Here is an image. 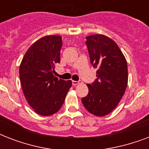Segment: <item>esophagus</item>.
<instances>
[{
  "instance_id": "esophagus-1",
  "label": "esophagus",
  "mask_w": 149,
  "mask_h": 149,
  "mask_svg": "<svg viewBox=\"0 0 149 149\" xmlns=\"http://www.w3.org/2000/svg\"><path fill=\"white\" fill-rule=\"evenodd\" d=\"M72 85H73V86H77V85H78V84H81L82 82L81 81H75V80H72Z\"/></svg>"
}]
</instances>
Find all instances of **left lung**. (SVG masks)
Wrapping results in <instances>:
<instances>
[{"label": "left lung", "instance_id": "1", "mask_svg": "<svg viewBox=\"0 0 149 149\" xmlns=\"http://www.w3.org/2000/svg\"><path fill=\"white\" fill-rule=\"evenodd\" d=\"M91 63L97 68V79L87 84L89 93L82 98L85 108L103 117L115 108L127 85V61L114 41L104 35L86 37Z\"/></svg>", "mask_w": 149, "mask_h": 149}]
</instances>
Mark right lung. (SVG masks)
<instances>
[{"label":"right lung","instance_id":"obj_1","mask_svg":"<svg viewBox=\"0 0 149 149\" xmlns=\"http://www.w3.org/2000/svg\"><path fill=\"white\" fill-rule=\"evenodd\" d=\"M62 45L61 36H44L30 46L20 65V81L25 99L40 115L56 113L72 86L71 80L53 75L55 65L60 63Z\"/></svg>","mask_w":149,"mask_h":149}]
</instances>
